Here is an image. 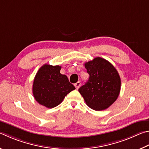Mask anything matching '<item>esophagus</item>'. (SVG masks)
<instances>
[{"label": "esophagus", "instance_id": "1", "mask_svg": "<svg viewBox=\"0 0 149 149\" xmlns=\"http://www.w3.org/2000/svg\"><path fill=\"white\" fill-rule=\"evenodd\" d=\"M74 86H75L76 89H78L79 88V86H81V82L80 81H77L76 83L74 84Z\"/></svg>", "mask_w": 149, "mask_h": 149}]
</instances>
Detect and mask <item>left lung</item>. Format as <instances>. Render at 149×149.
Returning a JSON list of instances; mask_svg holds the SVG:
<instances>
[{
	"label": "left lung",
	"mask_w": 149,
	"mask_h": 149,
	"mask_svg": "<svg viewBox=\"0 0 149 149\" xmlns=\"http://www.w3.org/2000/svg\"><path fill=\"white\" fill-rule=\"evenodd\" d=\"M85 67L90 77L78 91L91 109H107L116 101L120 93L121 81L117 70L111 63L101 57L85 63Z\"/></svg>",
	"instance_id": "1"
}]
</instances>
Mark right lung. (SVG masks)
Masks as SVG:
<instances>
[{"label": "right lung", "instance_id": "1", "mask_svg": "<svg viewBox=\"0 0 149 149\" xmlns=\"http://www.w3.org/2000/svg\"><path fill=\"white\" fill-rule=\"evenodd\" d=\"M61 66L45 64L36 73L32 93L37 102L53 108L63 102L68 94L75 89L66 75L60 73Z\"/></svg>", "mask_w": 149, "mask_h": 149}]
</instances>
